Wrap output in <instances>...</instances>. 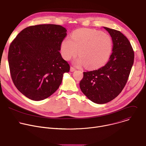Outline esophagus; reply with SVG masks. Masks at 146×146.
<instances>
[{
  "mask_svg": "<svg viewBox=\"0 0 146 146\" xmlns=\"http://www.w3.org/2000/svg\"><path fill=\"white\" fill-rule=\"evenodd\" d=\"M76 70V69L74 68H73V66L70 67V72H74Z\"/></svg>",
  "mask_w": 146,
  "mask_h": 146,
  "instance_id": "obj_1",
  "label": "esophagus"
}]
</instances>
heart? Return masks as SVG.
Segmentation results:
<instances>
[{
    "mask_svg": "<svg viewBox=\"0 0 146 146\" xmlns=\"http://www.w3.org/2000/svg\"><path fill=\"white\" fill-rule=\"evenodd\" d=\"M113 41L110 36L99 31L82 28L75 31L72 37H66L61 44V53L66 60L77 54L75 64L88 69H97L105 65L111 52Z\"/></svg>",
    "mask_w": 146,
    "mask_h": 146,
    "instance_id": "1",
    "label": "heart"
}]
</instances>
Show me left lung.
Here are the masks:
<instances>
[{
    "label": "left lung",
    "instance_id": "8db88e82",
    "mask_svg": "<svg viewBox=\"0 0 146 146\" xmlns=\"http://www.w3.org/2000/svg\"><path fill=\"white\" fill-rule=\"evenodd\" d=\"M113 41L112 54L108 63L92 71L83 72L80 87L90 100L106 103L116 98L125 86L134 62V51L129 40L121 32L104 27Z\"/></svg>",
    "mask_w": 146,
    "mask_h": 146
}]
</instances>
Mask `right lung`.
<instances>
[{"label": "right lung", "mask_w": 146, "mask_h": 146, "mask_svg": "<svg viewBox=\"0 0 146 146\" xmlns=\"http://www.w3.org/2000/svg\"><path fill=\"white\" fill-rule=\"evenodd\" d=\"M66 29L41 24L21 31L11 43L8 61L14 84L26 97L41 100L54 94L70 70L59 52Z\"/></svg>", "instance_id": "add662e5"}]
</instances>
